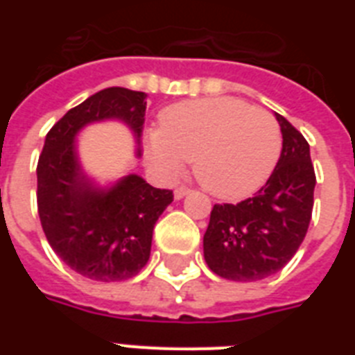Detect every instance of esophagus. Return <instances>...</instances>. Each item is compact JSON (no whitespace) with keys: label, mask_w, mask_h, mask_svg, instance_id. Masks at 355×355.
<instances>
[{"label":"esophagus","mask_w":355,"mask_h":355,"mask_svg":"<svg viewBox=\"0 0 355 355\" xmlns=\"http://www.w3.org/2000/svg\"><path fill=\"white\" fill-rule=\"evenodd\" d=\"M189 193V188H186V186H178L177 189H175V199H182L184 195Z\"/></svg>","instance_id":"obj_1"}]
</instances>
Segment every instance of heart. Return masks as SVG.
<instances>
[{
	"label": "heart",
	"instance_id": "b5f03b06",
	"mask_svg": "<svg viewBox=\"0 0 355 355\" xmlns=\"http://www.w3.org/2000/svg\"><path fill=\"white\" fill-rule=\"evenodd\" d=\"M282 153V130L263 108L236 97L173 105L160 128L147 134V155L166 177L193 162L195 178L221 199H243L261 188Z\"/></svg>",
	"mask_w": 355,
	"mask_h": 355
}]
</instances>
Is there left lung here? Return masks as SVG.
<instances>
[{"instance_id": "8db88e82", "label": "left lung", "mask_w": 355, "mask_h": 355, "mask_svg": "<svg viewBox=\"0 0 355 355\" xmlns=\"http://www.w3.org/2000/svg\"><path fill=\"white\" fill-rule=\"evenodd\" d=\"M282 155L269 180L237 205H214L205 234V259L217 276L258 282L295 256L313 211L315 169L309 144L284 116Z\"/></svg>"}]
</instances>
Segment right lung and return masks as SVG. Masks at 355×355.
<instances>
[{
	"mask_svg": "<svg viewBox=\"0 0 355 355\" xmlns=\"http://www.w3.org/2000/svg\"><path fill=\"white\" fill-rule=\"evenodd\" d=\"M145 94L105 88L64 114L47 132L36 166L42 228L58 258L97 282L128 280L150 256L153 228L171 205V189L153 188L138 175L110 189L94 188L80 171L75 134L88 123L118 118L141 141Z\"/></svg>",
	"mask_w": 355,
	"mask_h": 355,
	"instance_id": "right-lung-1",
	"label": "right lung"
}]
</instances>
